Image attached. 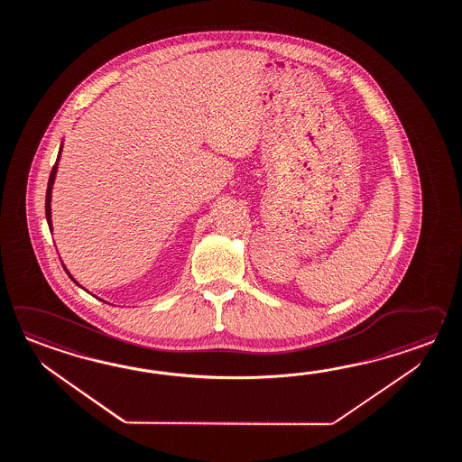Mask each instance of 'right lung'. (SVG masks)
<instances>
[{"mask_svg":"<svg viewBox=\"0 0 462 462\" xmlns=\"http://www.w3.org/2000/svg\"><path fill=\"white\" fill-rule=\"evenodd\" d=\"M60 152H62V145L60 148V153H58V160H56V163H54V167L51 170L50 181H48V189H46V217H48V225H50V229L52 231V221H51V195H52V185H54V178H56V173H58V163H60ZM66 273H68V269H66ZM69 274V273H68ZM70 279L74 281V277L69 274ZM76 282V281H74ZM78 284V282H76ZM79 285V284H78Z\"/></svg>","mask_w":462,"mask_h":462,"instance_id":"right-lung-1","label":"right lung"}]
</instances>
